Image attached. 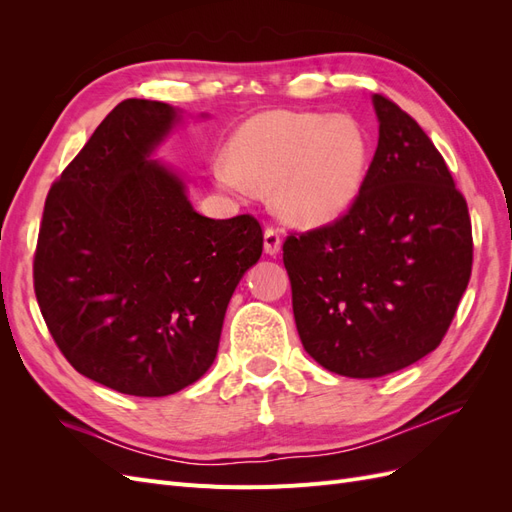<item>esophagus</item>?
Masks as SVG:
<instances>
[{
  "instance_id": "34e87169",
  "label": "esophagus",
  "mask_w": 512,
  "mask_h": 512,
  "mask_svg": "<svg viewBox=\"0 0 512 512\" xmlns=\"http://www.w3.org/2000/svg\"><path fill=\"white\" fill-rule=\"evenodd\" d=\"M280 247H282L280 232H277V228L269 226V228L265 230V252H267L269 256H275L277 252H280Z\"/></svg>"
}]
</instances>
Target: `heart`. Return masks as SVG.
<instances>
[{"label":"heart","mask_w":512,"mask_h":512,"mask_svg":"<svg viewBox=\"0 0 512 512\" xmlns=\"http://www.w3.org/2000/svg\"><path fill=\"white\" fill-rule=\"evenodd\" d=\"M369 143L348 115L262 113L235 132L213 164L220 188L271 190L280 215L303 228L327 226L354 207L367 177Z\"/></svg>","instance_id":"heart-1"}]
</instances>
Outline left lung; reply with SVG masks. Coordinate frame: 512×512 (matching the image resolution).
Segmentation results:
<instances>
[{
    "label": "left lung",
    "instance_id": "obj_1",
    "mask_svg": "<svg viewBox=\"0 0 512 512\" xmlns=\"http://www.w3.org/2000/svg\"><path fill=\"white\" fill-rule=\"evenodd\" d=\"M378 147L354 207L290 235L284 267L305 352L380 378L436 350L472 273L468 203L423 128L380 94Z\"/></svg>",
    "mask_w": 512,
    "mask_h": 512
}]
</instances>
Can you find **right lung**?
<instances>
[{"label":"right lung","mask_w":512,"mask_h":512,"mask_svg":"<svg viewBox=\"0 0 512 512\" xmlns=\"http://www.w3.org/2000/svg\"><path fill=\"white\" fill-rule=\"evenodd\" d=\"M181 115L123 100L46 196L34 288L57 348L108 389L173 395L218 354L228 301L262 254L252 215L194 211L153 151Z\"/></svg>","instance_id":"obj_1"}]
</instances>
